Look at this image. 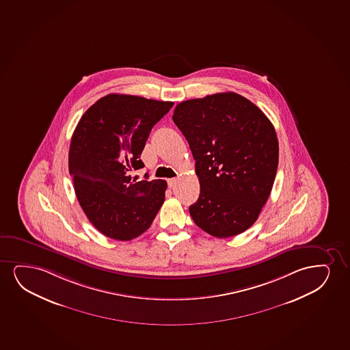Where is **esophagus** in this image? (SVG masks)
<instances>
[{"instance_id":"esophagus-1","label":"esophagus","mask_w":350,"mask_h":350,"mask_svg":"<svg viewBox=\"0 0 350 350\" xmlns=\"http://www.w3.org/2000/svg\"><path fill=\"white\" fill-rule=\"evenodd\" d=\"M168 187H174V185L177 184V178H171L167 180Z\"/></svg>"}]
</instances>
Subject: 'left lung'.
<instances>
[{
    "label": "left lung",
    "instance_id": "left-lung-1",
    "mask_svg": "<svg viewBox=\"0 0 350 350\" xmlns=\"http://www.w3.org/2000/svg\"><path fill=\"white\" fill-rule=\"evenodd\" d=\"M172 118L189 142L200 179V197L189 208L193 222L218 239L245 232L259 217L277 174L272 123L235 92L182 102Z\"/></svg>",
    "mask_w": 350,
    "mask_h": 350
}]
</instances>
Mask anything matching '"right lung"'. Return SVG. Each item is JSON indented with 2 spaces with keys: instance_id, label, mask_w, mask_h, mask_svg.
<instances>
[{
  "instance_id": "obj_1",
  "label": "right lung",
  "mask_w": 350,
  "mask_h": 350,
  "mask_svg": "<svg viewBox=\"0 0 350 350\" xmlns=\"http://www.w3.org/2000/svg\"><path fill=\"white\" fill-rule=\"evenodd\" d=\"M173 102L110 94L91 105L73 132L68 171L83 211L105 237L131 241L150 227L167 183L132 179L155 123Z\"/></svg>"
}]
</instances>
